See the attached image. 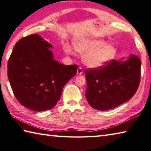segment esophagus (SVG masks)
<instances>
[{"label":"esophagus","mask_w":151,"mask_h":151,"mask_svg":"<svg viewBox=\"0 0 151 151\" xmlns=\"http://www.w3.org/2000/svg\"><path fill=\"white\" fill-rule=\"evenodd\" d=\"M82 74H83V69H82L81 67H79L77 69V75H81Z\"/></svg>","instance_id":"1"}]
</instances>
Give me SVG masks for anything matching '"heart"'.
<instances>
[{"instance_id": "1", "label": "heart", "mask_w": 151, "mask_h": 151, "mask_svg": "<svg viewBox=\"0 0 151 151\" xmlns=\"http://www.w3.org/2000/svg\"><path fill=\"white\" fill-rule=\"evenodd\" d=\"M75 50L83 55V62L91 68H100L115 58L117 48L109 45L103 40H82L75 42ZM65 51L72 55L73 51L68 45L65 46Z\"/></svg>"}]
</instances>
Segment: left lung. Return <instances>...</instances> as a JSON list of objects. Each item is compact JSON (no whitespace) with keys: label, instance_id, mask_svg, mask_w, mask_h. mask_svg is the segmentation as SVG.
<instances>
[{"label":"left lung","instance_id":"8db88e82","mask_svg":"<svg viewBox=\"0 0 151 151\" xmlns=\"http://www.w3.org/2000/svg\"><path fill=\"white\" fill-rule=\"evenodd\" d=\"M141 61L131 55L125 61L112 60L100 68L85 70L86 98L96 110L107 111L131 99L139 87Z\"/></svg>","mask_w":151,"mask_h":151}]
</instances>
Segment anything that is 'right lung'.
Returning a JSON list of instances; mask_svg holds the SVG:
<instances>
[{
  "instance_id": "1",
  "label": "right lung",
  "mask_w": 151,
  "mask_h": 151,
  "mask_svg": "<svg viewBox=\"0 0 151 151\" xmlns=\"http://www.w3.org/2000/svg\"><path fill=\"white\" fill-rule=\"evenodd\" d=\"M52 47L38 34L30 35L16 43L8 61V78L14 96L32 111L52 109L64 86L77 71L76 65L55 60Z\"/></svg>"
}]
</instances>
